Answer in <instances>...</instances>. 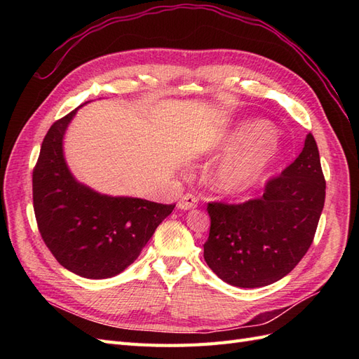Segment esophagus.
Listing matches in <instances>:
<instances>
[{"label": "esophagus", "instance_id": "esophagus-1", "mask_svg": "<svg viewBox=\"0 0 359 359\" xmlns=\"http://www.w3.org/2000/svg\"><path fill=\"white\" fill-rule=\"evenodd\" d=\"M196 205H198V198L194 196V194H191V193H186L181 198V201L178 202V208H181V210H191V208H196Z\"/></svg>", "mask_w": 359, "mask_h": 359}]
</instances>
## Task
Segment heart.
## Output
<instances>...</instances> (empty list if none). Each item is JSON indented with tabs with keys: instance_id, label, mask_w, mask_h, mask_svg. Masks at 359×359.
Here are the masks:
<instances>
[{
	"instance_id": "b5f03b06",
	"label": "heart",
	"mask_w": 359,
	"mask_h": 359,
	"mask_svg": "<svg viewBox=\"0 0 359 359\" xmlns=\"http://www.w3.org/2000/svg\"><path fill=\"white\" fill-rule=\"evenodd\" d=\"M227 156L212 173V186L224 194H240L262 178L277 157L273 128L265 121L241 126L231 137Z\"/></svg>"
}]
</instances>
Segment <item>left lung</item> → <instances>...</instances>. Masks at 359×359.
I'll return each instance as SVG.
<instances>
[{
  "mask_svg": "<svg viewBox=\"0 0 359 359\" xmlns=\"http://www.w3.org/2000/svg\"><path fill=\"white\" fill-rule=\"evenodd\" d=\"M325 189L318 144L309 133L301 154L265 182L262 196L243 203L208 202L205 262L236 287H262L283 278L313 243Z\"/></svg>",
  "mask_w": 359,
  "mask_h": 359,
  "instance_id": "8db88e82",
  "label": "left lung"
}]
</instances>
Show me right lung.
<instances>
[{
	"label": "right lung",
	"mask_w": 359,
	"mask_h": 359,
	"mask_svg": "<svg viewBox=\"0 0 359 359\" xmlns=\"http://www.w3.org/2000/svg\"><path fill=\"white\" fill-rule=\"evenodd\" d=\"M74 114L57 119L43 139L32 203L39 232L58 262L85 278H107L135 262L175 203L104 196L76 181L62 156Z\"/></svg>",
	"instance_id": "right-lung-1"
}]
</instances>
